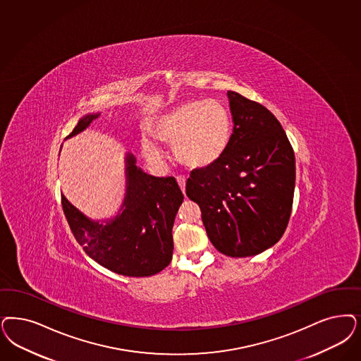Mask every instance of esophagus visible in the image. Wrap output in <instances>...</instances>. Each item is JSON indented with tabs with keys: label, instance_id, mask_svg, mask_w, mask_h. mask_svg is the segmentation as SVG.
Masks as SVG:
<instances>
[{
	"label": "esophagus",
	"instance_id": "esophagus-1",
	"mask_svg": "<svg viewBox=\"0 0 361 361\" xmlns=\"http://www.w3.org/2000/svg\"><path fill=\"white\" fill-rule=\"evenodd\" d=\"M177 183H178V187L181 188L183 193L185 192V184H187V178L184 176H177Z\"/></svg>",
	"mask_w": 361,
	"mask_h": 361
}]
</instances>
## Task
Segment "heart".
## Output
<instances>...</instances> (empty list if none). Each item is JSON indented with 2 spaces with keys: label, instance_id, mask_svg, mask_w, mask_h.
<instances>
[{
  "label": "heart",
  "instance_id": "heart-1",
  "mask_svg": "<svg viewBox=\"0 0 361 361\" xmlns=\"http://www.w3.org/2000/svg\"><path fill=\"white\" fill-rule=\"evenodd\" d=\"M232 116L216 99H192L159 116L152 124V135L172 145L176 160L190 169H204L220 161L231 145ZM147 160L160 162L161 149L148 137L141 140Z\"/></svg>",
  "mask_w": 361,
  "mask_h": 361
}]
</instances>
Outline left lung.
<instances>
[{"label":"left lung","instance_id":"left-lung-1","mask_svg":"<svg viewBox=\"0 0 361 361\" xmlns=\"http://www.w3.org/2000/svg\"><path fill=\"white\" fill-rule=\"evenodd\" d=\"M231 145L209 168L196 169L187 196L199 204L213 247L248 257L274 247L286 232L295 192V153L279 120L262 104L228 92Z\"/></svg>","mask_w":361,"mask_h":361}]
</instances>
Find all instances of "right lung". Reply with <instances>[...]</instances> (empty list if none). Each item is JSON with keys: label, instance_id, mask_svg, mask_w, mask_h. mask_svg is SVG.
<instances>
[{"label": "right lung", "instance_id": "add662e5", "mask_svg": "<svg viewBox=\"0 0 361 361\" xmlns=\"http://www.w3.org/2000/svg\"><path fill=\"white\" fill-rule=\"evenodd\" d=\"M99 113L87 114L68 137L87 129ZM126 193L121 209L106 224L89 220L61 195L63 213L87 256L114 274L147 277L169 265L173 253L174 217L184 195L174 177H154L126 154Z\"/></svg>", "mask_w": 361, "mask_h": 361}]
</instances>
